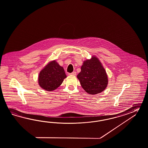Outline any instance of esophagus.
Wrapping results in <instances>:
<instances>
[{
	"label": "esophagus",
	"mask_w": 148,
	"mask_h": 148,
	"mask_svg": "<svg viewBox=\"0 0 148 148\" xmlns=\"http://www.w3.org/2000/svg\"><path fill=\"white\" fill-rule=\"evenodd\" d=\"M69 75H71V76H76V72L73 71V72H72V73H69Z\"/></svg>",
	"instance_id": "1"
}]
</instances>
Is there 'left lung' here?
Masks as SVG:
<instances>
[{
  "label": "left lung",
  "instance_id": "obj_1",
  "mask_svg": "<svg viewBox=\"0 0 148 148\" xmlns=\"http://www.w3.org/2000/svg\"><path fill=\"white\" fill-rule=\"evenodd\" d=\"M84 90L90 95L100 93L106 89L108 79L105 69L98 57L92 56L83 62L77 75Z\"/></svg>",
  "mask_w": 148,
  "mask_h": 148
}]
</instances>
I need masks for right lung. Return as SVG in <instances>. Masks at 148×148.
Instances as JSON below:
<instances>
[{
  "instance_id": "add662e5",
  "label": "right lung",
  "mask_w": 148,
  "mask_h": 148,
  "mask_svg": "<svg viewBox=\"0 0 148 148\" xmlns=\"http://www.w3.org/2000/svg\"><path fill=\"white\" fill-rule=\"evenodd\" d=\"M66 77L64 70L55 60L49 62L40 72L38 83L46 91L56 90Z\"/></svg>"
}]
</instances>
